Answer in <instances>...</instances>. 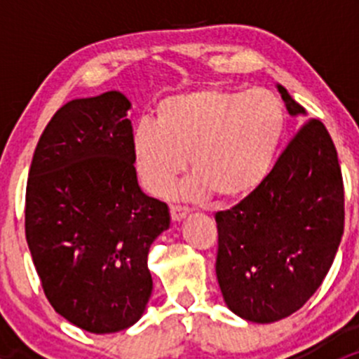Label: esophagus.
<instances>
[{"label":"esophagus","instance_id":"obj_1","mask_svg":"<svg viewBox=\"0 0 359 359\" xmlns=\"http://www.w3.org/2000/svg\"><path fill=\"white\" fill-rule=\"evenodd\" d=\"M170 212H172L173 222H180V220H184L187 215H189V210L184 208V206H172Z\"/></svg>","mask_w":359,"mask_h":359}]
</instances>
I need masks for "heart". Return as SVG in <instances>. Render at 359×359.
I'll return each mask as SVG.
<instances>
[{
    "label": "heart",
    "instance_id": "b5f03b06",
    "mask_svg": "<svg viewBox=\"0 0 359 359\" xmlns=\"http://www.w3.org/2000/svg\"><path fill=\"white\" fill-rule=\"evenodd\" d=\"M283 130V104L266 88L180 93L159 104L156 123L137 125L135 168L146 191L165 196L189 156L194 175L177 187V198L238 200L269 175Z\"/></svg>",
    "mask_w": 359,
    "mask_h": 359
}]
</instances>
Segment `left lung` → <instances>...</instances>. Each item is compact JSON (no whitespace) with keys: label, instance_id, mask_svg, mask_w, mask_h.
<instances>
[{"label":"left lung","instance_id":"obj_1","mask_svg":"<svg viewBox=\"0 0 359 359\" xmlns=\"http://www.w3.org/2000/svg\"><path fill=\"white\" fill-rule=\"evenodd\" d=\"M288 114L307 111L276 85ZM215 273L224 302L252 323L299 311L323 283L344 233V184L330 133L304 123L262 184L217 212Z\"/></svg>","mask_w":359,"mask_h":359}]
</instances>
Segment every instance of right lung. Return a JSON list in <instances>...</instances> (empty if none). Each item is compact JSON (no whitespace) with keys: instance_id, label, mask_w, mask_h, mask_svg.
Returning a JSON list of instances; mask_svg holds the SVG:
<instances>
[{"instance_id":"add662e5","label":"right lung","mask_w":359,"mask_h":359,"mask_svg":"<svg viewBox=\"0 0 359 359\" xmlns=\"http://www.w3.org/2000/svg\"><path fill=\"white\" fill-rule=\"evenodd\" d=\"M130 109L116 90L71 100L46 125L29 170L25 238L43 290L92 334L142 318L153 293L147 253L172 220L139 186Z\"/></svg>"}]
</instances>
